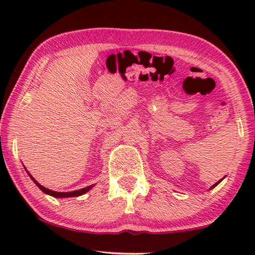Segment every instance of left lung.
Listing matches in <instances>:
<instances>
[{"instance_id": "1", "label": "left lung", "mask_w": 255, "mask_h": 255, "mask_svg": "<svg viewBox=\"0 0 255 255\" xmlns=\"http://www.w3.org/2000/svg\"><path fill=\"white\" fill-rule=\"evenodd\" d=\"M223 179H224V178H223ZM223 179H222V180H223ZM222 180H219V181H218V182H216V183H215V184L213 185V187H211L210 189H213V188H215V187H216V185H217V184H218L219 182H221V181H222Z\"/></svg>"}]
</instances>
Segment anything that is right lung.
<instances>
[{
  "instance_id": "1",
  "label": "right lung",
  "mask_w": 255,
  "mask_h": 255,
  "mask_svg": "<svg viewBox=\"0 0 255 255\" xmlns=\"http://www.w3.org/2000/svg\"><path fill=\"white\" fill-rule=\"evenodd\" d=\"M28 172V171H27ZM28 174H29V176L30 178L32 179V181L34 183L37 184V187L39 188L42 192H45V193H47V195H49V196H51V197H55V198H67V197H79V196H81V195H84L85 192H88L90 189L91 188H93V185H89V187H86V188H83V189H80V190H76V191H72V192H56V191H53V190H49V189H47V188H45V187H42L41 184H39L37 182L36 180H34L33 178H32V175L29 173L28 172Z\"/></svg>"
}]
</instances>
